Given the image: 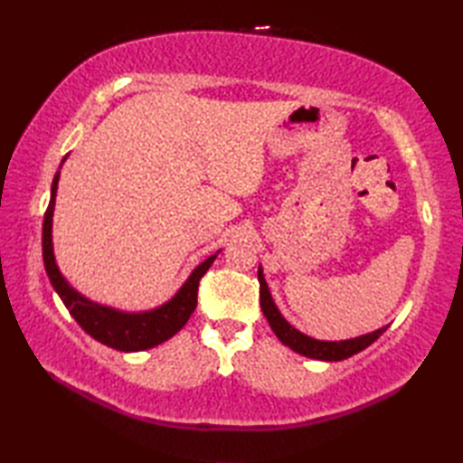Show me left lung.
I'll return each mask as SVG.
<instances>
[{
  "mask_svg": "<svg viewBox=\"0 0 463 463\" xmlns=\"http://www.w3.org/2000/svg\"><path fill=\"white\" fill-rule=\"evenodd\" d=\"M259 282H260V308L262 314L267 317L272 332L277 334V338L288 346L290 350L302 354L307 358L314 360H324V362H338V360H346L354 354L362 352L364 348H368L372 342H376L383 332L388 330V326H382L373 332L362 334V336L350 338V340H340V342H328V340H317L310 338L307 334H302L297 330L292 324L282 317L280 310L277 308V304L272 300V294L269 290V284L264 280L262 269L259 267Z\"/></svg>",
  "mask_w": 463,
  "mask_h": 463,
  "instance_id": "obj_1",
  "label": "left lung"
}]
</instances>
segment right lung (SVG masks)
<instances>
[{
  "label": "right lung",
  "instance_id": "right-lung-1",
  "mask_svg": "<svg viewBox=\"0 0 463 463\" xmlns=\"http://www.w3.org/2000/svg\"><path fill=\"white\" fill-rule=\"evenodd\" d=\"M67 156H63L61 165L65 163ZM59 165V169H61ZM57 183H59V171L53 176L52 183V199H49V206L43 216V264L45 272L52 282L53 290L59 294V298L63 300L65 308L69 314L77 320V324L90 334L97 342L105 344V346L121 350V352H141L159 346L165 340L173 338L179 332L186 320L191 318V314L196 308V292H199V282L204 277V272L209 270L211 264L214 262L216 250L209 259L203 260L196 267L191 277L184 280L183 287L175 292L171 300L151 310L143 312H127L117 310L105 304L93 302L81 292H77L67 279L59 270L53 254V211H55V196H57Z\"/></svg>",
  "mask_w": 463,
  "mask_h": 463
}]
</instances>
